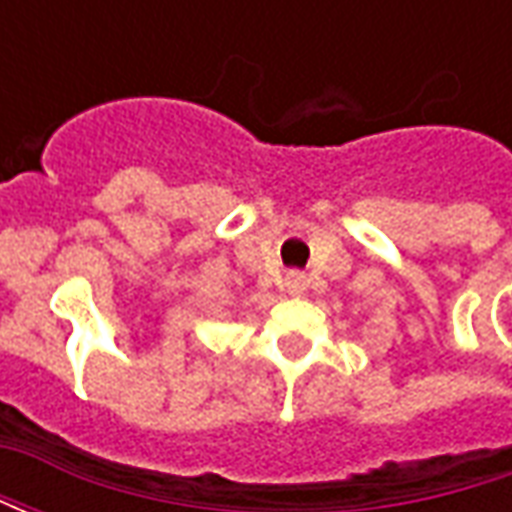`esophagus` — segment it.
Here are the masks:
<instances>
[{"label":"esophagus","mask_w":512,"mask_h":512,"mask_svg":"<svg viewBox=\"0 0 512 512\" xmlns=\"http://www.w3.org/2000/svg\"><path fill=\"white\" fill-rule=\"evenodd\" d=\"M304 285H307V279H304V274H299V271H290L288 277H285V288H288V293H293V296H299L301 290H304Z\"/></svg>","instance_id":"1"}]
</instances>
